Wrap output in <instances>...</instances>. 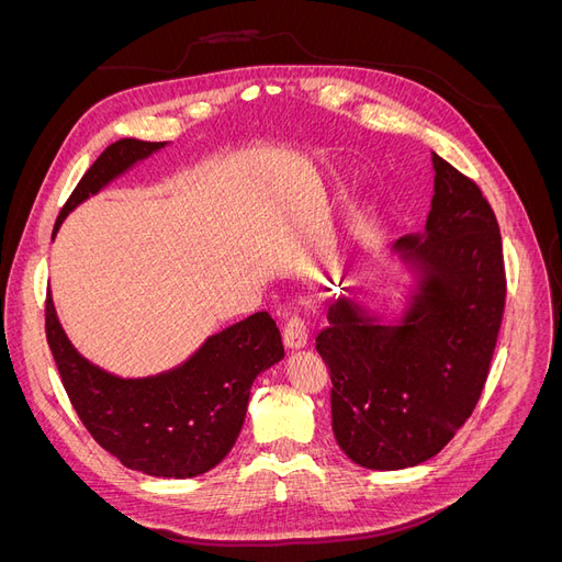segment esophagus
<instances>
[{
	"instance_id": "1",
	"label": "esophagus",
	"mask_w": 562,
	"mask_h": 562,
	"mask_svg": "<svg viewBox=\"0 0 562 562\" xmlns=\"http://www.w3.org/2000/svg\"><path fill=\"white\" fill-rule=\"evenodd\" d=\"M283 342L291 351L307 347V342H310L307 323H304L300 316H293L291 321H288L285 328H283Z\"/></svg>"
}]
</instances>
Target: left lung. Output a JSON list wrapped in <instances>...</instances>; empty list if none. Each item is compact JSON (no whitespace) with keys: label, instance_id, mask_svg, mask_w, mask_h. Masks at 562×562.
Here are the masks:
<instances>
[{"label":"left lung","instance_id":"obj_1","mask_svg":"<svg viewBox=\"0 0 562 562\" xmlns=\"http://www.w3.org/2000/svg\"><path fill=\"white\" fill-rule=\"evenodd\" d=\"M431 164L427 223L391 246L413 277L401 307L339 295L316 335L337 446L375 471L417 467L450 443L481 398L504 314L497 217L479 184L436 151Z\"/></svg>","mask_w":562,"mask_h":562}]
</instances>
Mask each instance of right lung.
I'll return each mask as SVG.
<instances>
[{
	"mask_svg": "<svg viewBox=\"0 0 562 562\" xmlns=\"http://www.w3.org/2000/svg\"><path fill=\"white\" fill-rule=\"evenodd\" d=\"M166 145L135 138L112 143L67 199L54 236L79 203ZM46 339L67 396L100 448L126 469L157 479H194L223 462L244 427L255 378L283 359L274 318L258 312L203 339L190 359L171 370L122 378L77 351L50 293Z\"/></svg>",
	"mask_w": 562,
	"mask_h": 562,
	"instance_id": "1",
	"label": "right lung"
}]
</instances>
